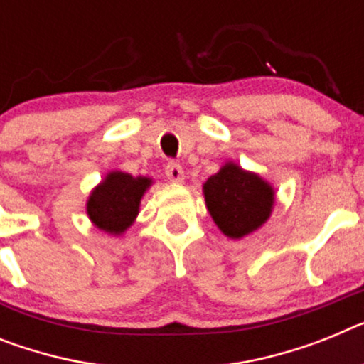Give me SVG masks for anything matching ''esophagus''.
Wrapping results in <instances>:
<instances>
[{"label":"esophagus","instance_id":"34e87169","mask_svg":"<svg viewBox=\"0 0 364 364\" xmlns=\"http://www.w3.org/2000/svg\"><path fill=\"white\" fill-rule=\"evenodd\" d=\"M166 175L167 178H169L171 182H175V184H182L186 178L182 166H178V164H175V161H171L169 166L166 167Z\"/></svg>","mask_w":364,"mask_h":364}]
</instances>
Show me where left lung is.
<instances>
[{"label": "left lung", "instance_id": "left-lung-1", "mask_svg": "<svg viewBox=\"0 0 364 364\" xmlns=\"http://www.w3.org/2000/svg\"><path fill=\"white\" fill-rule=\"evenodd\" d=\"M203 193L213 223L230 239H241L262 228L276 203L271 182L235 161L220 166L203 184Z\"/></svg>", "mask_w": 364, "mask_h": 364}]
</instances>
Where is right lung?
Masks as SVG:
<instances>
[{
    "label": "right lung",
    "instance_id": "1",
    "mask_svg": "<svg viewBox=\"0 0 364 364\" xmlns=\"http://www.w3.org/2000/svg\"><path fill=\"white\" fill-rule=\"evenodd\" d=\"M151 186L149 176H132L117 169L107 173L86 200L92 225L110 235L125 234L138 217L141 198Z\"/></svg>",
    "mask_w": 364,
    "mask_h": 364
}]
</instances>
